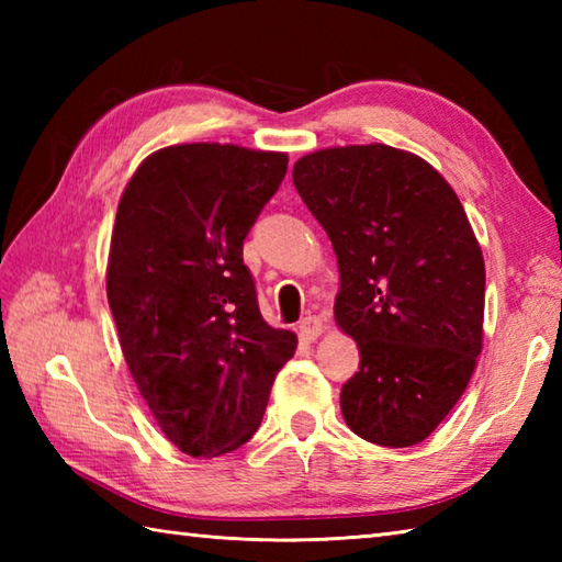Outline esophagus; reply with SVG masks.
Instances as JSON below:
<instances>
[{
  "label": "esophagus",
  "instance_id": "1",
  "mask_svg": "<svg viewBox=\"0 0 562 562\" xmlns=\"http://www.w3.org/2000/svg\"><path fill=\"white\" fill-rule=\"evenodd\" d=\"M324 318L321 316H306L302 324H300V338L302 340H306V342H312V340H316L321 333H324Z\"/></svg>",
  "mask_w": 562,
  "mask_h": 562
}]
</instances>
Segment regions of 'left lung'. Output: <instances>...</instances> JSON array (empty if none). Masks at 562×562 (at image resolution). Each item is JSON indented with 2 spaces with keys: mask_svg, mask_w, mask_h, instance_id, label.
<instances>
[{
  "mask_svg": "<svg viewBox=\"0 0 562 562\" xmlns=\"http://www.w3.org/2000/svg\"><path fill=\"white\" fill-rule=\"evenodd\" d=\"M292 181L336 250V321L360 348L345 423L413 447L457 405L483 348L485 262L469 217L432 166L386 145L306 154Z\"/></svg>",
  "mask_w": 562,
  "mask_h": 562,
  "instance_id": "8db88e82",
  "label": "left lung"
}]
</instances>
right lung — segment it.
Instances as JSON below:
<instances>
[{
  "label": "right lung",
  "mask_w": 562,
  "mask_h": 562,
  "mask_svg": "<svg viewBox=\"0 0 562 562\" xmlns=\"http://www.w3.org/2000/svg\"><path fill=\"white\" fill-rule=\"evenodd\" d=\"M288 173V154L236 145L154 151L115 214L109 304L135 384L188 457L254 437L296 336L260 316L244 241Z\"/></svg>",
  "instance_id": "obj_1"
}]
</instances>
